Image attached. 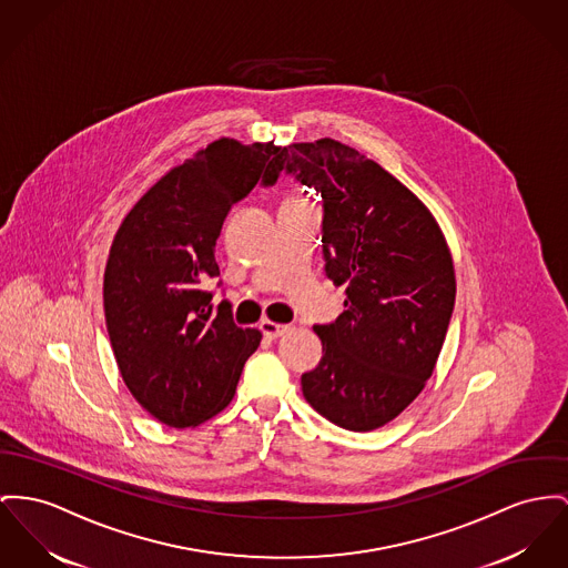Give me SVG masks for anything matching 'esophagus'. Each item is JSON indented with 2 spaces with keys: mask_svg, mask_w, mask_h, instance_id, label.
<instances>
[{
  "mask_svg": "<svg viewBox=\"0 0 568 568\" xmlns=\"http://www.w3.org/2000/svg\"><path fill=\"white\" fill-rule=\"evenodd\" d=\"M261 332L265 334V338H268V341H275V338L284 336L286 332H291V325H280V323H273V321H263L261 323Z\"/></svg>",
  "mask_w": 568,
  "mask_h": 568,
  "instance_id": "obj_1",
  "label": "esophagus"
}]
</instances>
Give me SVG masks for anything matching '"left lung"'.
Returning a JSON list of instances; mask_svg holds the SVG:
<instances>
[{
  "label": "left lung",
  "mask_w": 568,
  "mask_h": 568,
  "mask_svg": "<svg viewBox=\"0 0 568 568\" xmlns=\"http://www.w3.org/2000/svg\"><path fill=\"white\" fill-rule=\"evenodd\" d=\"M282 172L321 195L325 275L346 286L341 316L314 325L323 357L303 396L341 428L375 430L433 375L456 295L450 250L412 191L336 140L284 146L263 187Z\"/></svg>",
  "instance_id": "8db88e82"
}]
</instances>
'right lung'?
Returning a JSON list of instances; mask_svg holds the SVG:
<instances>
[{"mask_svg": "<svg viewBox=\"0 0 568 568\" xmlns=\"http://www.w3.org/2000/svg\"><path fill=\"white\" fill-rule=\"evenodd\" d=\"M282 149L222 138L170 170L129 211L105 266V321L120 375L159 422L187 428L234 396L263 334L213 305L215 245L230 209ZM222 286V282H217Z\"/></svg>", "mask_w": 568, "mask_h": 568, "instance_id": "1", "label": "right lung"}]
</instances>
